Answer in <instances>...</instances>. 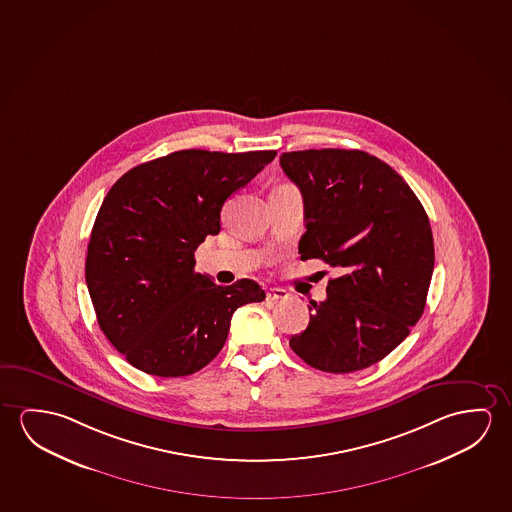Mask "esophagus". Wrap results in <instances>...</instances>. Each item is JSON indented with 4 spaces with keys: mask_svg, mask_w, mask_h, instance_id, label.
<instances>
[{
    "mask_svg": "<svg viewBox=\"0 0 512 512\" xmlns=\"http://www.w3.org/2000/svg\"><path fill=\"white\" fill-rule=\"evenodd\" d=\"M289 298V292L285 291V289H280V287H275V289H269L266 292V299L268 301H280V299Z\"/></svg>",
    "mask_w": 512,
    "mask_h": 512,
    "instance_id": "obj_1",
    "label": "esophagus"
}]
</instances>
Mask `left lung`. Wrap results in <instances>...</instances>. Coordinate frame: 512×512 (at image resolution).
Listing matches in <instances>:
<instances>
[{"label": "left lung", "mask_w": 512, "mask_h": 512, "mask_svg": "<svg viewBox=\"0 0 512 512\" xmlns=\"http://www.w3.org/2000/svg\"><path fill=\"white\" fill-rule=\"evenodd\" d=\"M280 166L305 204L301 259L339 271L310 301L307 330L289 340L314 369L347 374L383 360L424 314L433 232L417 195L363 150L284 152Z\"/></svg>", "instance_id": "obj_1"}]
</instances>
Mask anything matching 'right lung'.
Segmentation results:
<instances>
[{
	"mask_svg": "<svg viewBox=\"0 0 512 512\" xmlns=\"http://www.w3.org/2000/svg\"><path fill=\"white\" fill-rule=\"evenodd\" d=\"M275 156L179 150L134 166L111 186L85 278L97 323L136 369L159 378L195 374L220 353L237 308L266 298L248 278L223 287L195 273V250L220 232L227 198Z\"/></svg>",
	"mask_w": 512,
	"mask_h": 512,
	"instance_id": "obj_1",
	"label": "right lung"
}]
</instances>
